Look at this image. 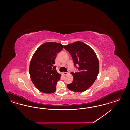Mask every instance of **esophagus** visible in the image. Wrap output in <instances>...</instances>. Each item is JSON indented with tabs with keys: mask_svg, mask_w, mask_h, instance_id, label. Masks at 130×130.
I'll return each instance as SVG.
<instances>
[{
	"mask_svg": "<svg viewBox=\"0 0 130 130\" xmlns=\"http://www.w3.org/2000/svg\"><path fill=\"white\" fill-rule=\"evenodd\" d=\"M68 73V72H63V74L64 75H66Z\"/></svg>",
	"mask_w": 130,
	"mask_h": 130,
	"instance_id": "34e87169",
	"label": "esophagus"
}]
</instances>
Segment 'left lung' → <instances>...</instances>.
I'll use <instances>...</instances> for the list:
<instances>
[{"mask_svg":"<svg viewBox=\"0 0 130 130\" xmlns=\"http://www.w3.org/2000/svg\"><path fill=\"white\" fill-rule=\"evenodd\" d=\"M69 51L74 62L75 67L78 65L79 71L71 72L73 82L67 84V88L74 92H83L87 90L94 83L98 75L99 63L97 55L90 46L80 41L64 46Z\"/></svg>","mask_w":130,"mask_h":130,"instance_id":"8db88e82","label":"left lung"}]
</instances>
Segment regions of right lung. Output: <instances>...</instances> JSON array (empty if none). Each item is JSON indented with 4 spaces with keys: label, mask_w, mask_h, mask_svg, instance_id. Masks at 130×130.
<instances>
[{
    "label": "right lung",
    "mask_w": 130,
    "mask_h": 130,
    "mask_svg": "<svg viewBox=\"0 0 130 130\" xmlns=\"http://www.w3.org/2000/svg\"><path fill=\"white\" fill-rule=\"evenodd\" d=\"M63 47L59 43L48 42L39 46L33 55L29 74L32 83L40 91L52 93L56 91L61 74L56 71L55 59Z\"/></svg>",
    "instance_id": "1"
}]
</instances>
